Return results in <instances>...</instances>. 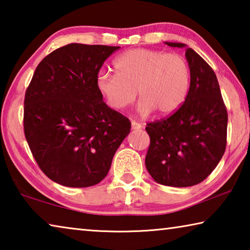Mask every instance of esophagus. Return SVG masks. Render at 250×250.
I'll return each mask as SVG.
<instances>
[{"label": "esophagus", "instance_id": "obj_1", "mask_svg": "<svg viewBox=\"0 0 250 250\" xmlns=\"http://www.w3.org/2000/svg\"><path fill=\"white\" fill-rule=\"evenodd\" d=\"M142 128V125L139 124V122L132 120L131 121V129L132 130H140Z\"/></svg>", "mask_w": 250, "mask_h": 250}]
</instances>
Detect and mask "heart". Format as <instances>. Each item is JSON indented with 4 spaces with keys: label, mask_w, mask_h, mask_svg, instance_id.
<instances>
[{
    "label": "heart",
    "mask_w": 250,
    "mask_h": 250,
    "mask_svg": "<svg viewBox=\"0 0 250 250\" xmlns=\"http://www.w3.org/2000/svg\"><path fill=\"white\" fill-rule=\"evenodd\" d=\"M116 74L100 70L96 86L110 108L122 110L140 96L138 109L142 115L154 110L167 116L179 110L188 97L191 71L179 54L137 48L120 55L113 62Z\"/></svg>",
    "instance_id": "heart-1"
}]
</instances>
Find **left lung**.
Instances as JSON below:
<instances>
[{
    "mask_svg": "<svg viewBox=\"0 0 250 250\" xmlns=\"http://www.w3.org/2000/svg\"><path fill=\"white\" fill-rule=\"evenodd\" d=\"M166 44L186 47L182 43ZM185 57L191 84L184 104L170 117L146 128L150 135L146 170L155 182L173 188L204 181L226 149L228 116L216 75L192 48H186Z\"/></svg>",
    "mask_w": 250,
    "mask_h": 250,
    "instance_id": "8db88e82",
    "label": "left lung"
}]
</instances>
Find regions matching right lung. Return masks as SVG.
Wrapping results in <instances>:
<instances>
[{
    "label": "right lung",
    "instance_id": "obj_1",
    "mask_svg": "<svg viewBox=\"0 0 250 250\" xmlns=\"http://www.w3.org/2000/svg\"><path fill=\"white\" fill-rule=\"evenodd\" d=\"M120 47L68 44L47 55L24 100V133L41 170L68 188L98 184L108 174L131 122L104 103L96 76Z\"/></svg>",
    "mask_w": 250,
    "mask_h": 250
}]
</instances>
